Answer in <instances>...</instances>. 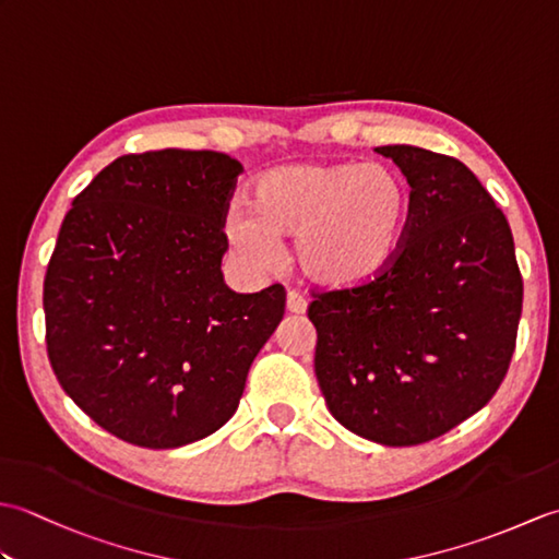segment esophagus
<instances>
[{"mask_svg":"<svg viewBox=\"0 0 559 559\" xmlns=\"http://www.w3.org/2000/svg\"><path fill=\"white\" fill-rule=\"evenodd\" d=\"M286 307H288L290 314H305L307 312V302H305L302 295H298V293H288Z\"/></svg>","mask_w":559,"mask_h":559,"instance_id":"1","label":"esophagus"}]
</instances>
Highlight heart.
<instances>
[{"instance_id": "1", "label": "heart", "mask_w": 559, "mask_h": 559, "mask_svg": "<svg viewBox=\"0 0 559 559\" xmlns=\"http://www.w3.org/2000/svg\"><path fill=\"white\" fill-rule=\"evenodd\" d=\"M413 192L389 163L276 165L252 182V213L233 206L225 235L242 264L271 269L278 240L293 242L305 281L355 290L379 281L406 247Z\"/></svg>"}]
</instances>
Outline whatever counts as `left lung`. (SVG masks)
<instances>
[{
    "label": "left lung",
    "mask_w": 559,
    "mask_h": 559,
    "mask_svg": "<svg viewBox=\"0 0 559 559\" xmlns=\"http://www.w3.org/2000/svg\"><path fill=\"white\" fill-rule=\"evenodd\" d=\"M413 192L406 247L382 278L310 305L329 413L386 447L449 432L500 389L524 283L514 237L478 177L418 146H379Z\"/></svg>",
    "instance_id": "obj_1"
}]
</instances>
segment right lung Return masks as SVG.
I'll use <instances>...</instances> for the list:
<instances>
[{"instance_id": "right-lung-1", "label": "right lung", "mask_w": 559, "mask_h": 559, "mask_svg": "<svg viewBox=\"0 0 559 559\" xmlns=\"http://www.w3.org/2000/svg\"><path fill=\"white\" fill-rule=\"evenodd\" d=\"M242 165L218 151L129 153L71 201L45 273L47 355L103 430L177 449L233 418L283 286H225L221 233Z\"/></svg>"}]
</instances>
